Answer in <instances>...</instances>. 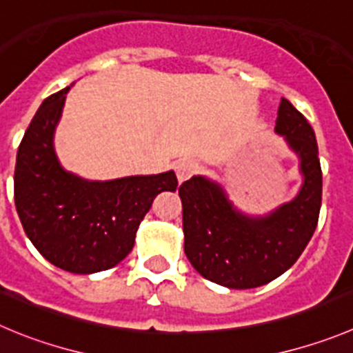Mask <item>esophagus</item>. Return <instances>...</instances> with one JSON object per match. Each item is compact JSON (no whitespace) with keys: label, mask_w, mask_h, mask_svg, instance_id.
I'll return each instance as SVG.
<instances>
[{"label":"esophagus","mask_w":353,"mask_h":353,"mask_svg":"<svg viewBox=\"0 0 353 353\" xmlns=\"http://www.w3.org/2000/svg\"><path fill=\"white\" fill-rule=\"evenodd\" d=\"M200 170V163L196 160H192V158H186V160L179 161L177 163V179L183 183V181L190 179L192 176H195Z\"/></svg>","instance_id":"esophagus-1"}]
</instances>
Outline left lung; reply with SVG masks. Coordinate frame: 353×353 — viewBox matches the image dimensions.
<instances>
[{
    "label": "left lung",
    "mask_w": 353,
    "mask_h": 353,
    "mask_svg": "<svg viewBox=\"0 0 353 353\" xmlns=\"http://www.w3.org/2000/svg\"><path fill=\"white\" fill-rule=\"evenodd\" d=\"M275 130L301 158L305 184L292 202L268 217L249 219L233 210L221 188L203 177L179 186L184 252L207 281L230 289L268 284L294 265L317 228L322 170L314 128L282 99Z\"/></svg>",
    "instance_id": "1"
}]
</instances>
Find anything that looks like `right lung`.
<instances>
[{"label": "right lung", "mask_w": 353, "mask_h": 353, "mask_svg": "<svg viewBox=\"0 0 353 353\" xmlns=\"http://www.w3.org/2000/svg\"><path fill=\"white\" fill-rule=\"evenodd\" d=\"M69 87L43 101L17 151L13 196L26 235L45 259L71 273L113 268L134 247L153 199L174 192V172L88 183L54 153V128Z\"/></svg>", "instance_id": "1"}]
</instances>
